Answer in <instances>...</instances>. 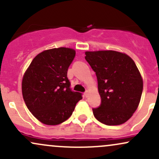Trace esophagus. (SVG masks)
I'll use <instances>...</instances> for the list:
<instances>
[{
	"label": "esophagus",
	"instance_id": "esophagus-1",
	"mask_svg": "<svg viewBox=\"0 0 159 159\" xmlns=\"http://www.w3.org/2000/svg\"><path fill=\"white\" fill-rule=\"evenodd\" d=\"M88 95H89V91L87 90V91H86V92L84 93V96H85L86 98H87V97H88Z\"/></svg>",
	"mask_w": 159,
	"mask_h": 159
}]
</instances>
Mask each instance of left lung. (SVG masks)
<instances>
[{
  "label": "left lung",
  "mask_w": 159,
  "mask_h": 159,
  "mask_svg": "<svg viewBox=\"0 0 159 159\" xmlns=\"http://www.w3.org/2000/svg\"><path fill=\"white\" fill-rule=\"evenodd\" d=\"M85 59L96 72L102 103L93 109L96 120L107 125L129 120L139 105L143 78L134 61L116 51L85 52Z\"/></svg>",
  "instance_id": "left-lung-1"
}]
</instances>
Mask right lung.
<instances>
[{
	"label": "right lung",
	"instance_id": "add662e5",
	"mask_svg": "<svg viewBox=\"0 0 159 159\" xmlns=\"http://www.w3.org/2000/svg\"><path fill=\"white\" fill-rule=\"evenodd\" d=\"M75 56L72 48L43 51L34 58L21 82L24 101L28 110L45 125H59L68 120L81 93L69 88V65Z\"/></svg>",
	"mask_w": 159,
	"mask_h": 159
}]
</instances>
